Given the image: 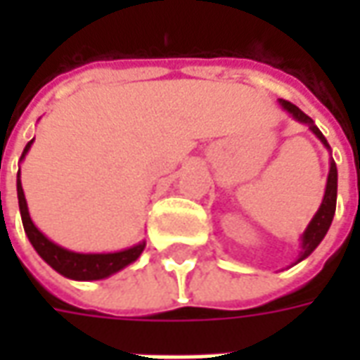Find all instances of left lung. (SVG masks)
I'll return each instance as SVG.
<instances>
[{
	"label": "left lung",
	"instance_id": "8db88e82",
	"mask_svg": "<svg viewBox=\"0 0 360 360\" xmlns=\"http://www.w3.org/2000/svg\"><path fill=\"white\" fill-rule=\"evenodd\" d=\"M279 103L283 105V110H287L295 119H299L302 123H307L310 127V131L316 134L320 141L324 142L326 148H330V144L326 141V136L320 133V129H318L314 123H312V119L301 111L295 103L287 102V100H279ZM335 200H338V167H335V162H330V175H328V185H326V195L324 200H322V206H320V210L316 212V216L312 218V221L307 227V231L302 235V250H301V258H307L312 252V250L316 249L320 241L324 239V235L328 233V229L332 226V219L333 214H335Z\"/></svg>",
	"mask_w": 360,
	"mask_h": 360
}]
</instances>
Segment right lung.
Returning <instances> with one entry per match:
<instances>
[{
  "label": "right lung",
  "mask_w": 360,
  "mask_h": 360,
  "mask_svg": "<svg viewBox=\"0 0 360 360\" xmlns=\"http://www.w3.org/2000/svg\"><path fill=\"white\" fill-rule=\"evenodd\" d=\"M32 141L25 146L22 156L27 154L30 148ZM19 177V175H17ZM17 195H19V208L20 218H22V226L27 231L28 239L32 243V247L36 252L48 262L56 271H59L61 276L71 279H82V281H90V279H102L108 278L111 274H115L121 268H125L127 264L134 262L136 258L141 257V252L146 247V243L142 241L141 245H136L133 249L121 250V252H110V255H81V252H71L58 247L56 243H51L48 237H44L36 226L32 224V219L28 216L27 200H25V193H22V185L20 179H17Z\"/></svg>",
  "instance_id": "right-lung-1"
}]
</instances>
